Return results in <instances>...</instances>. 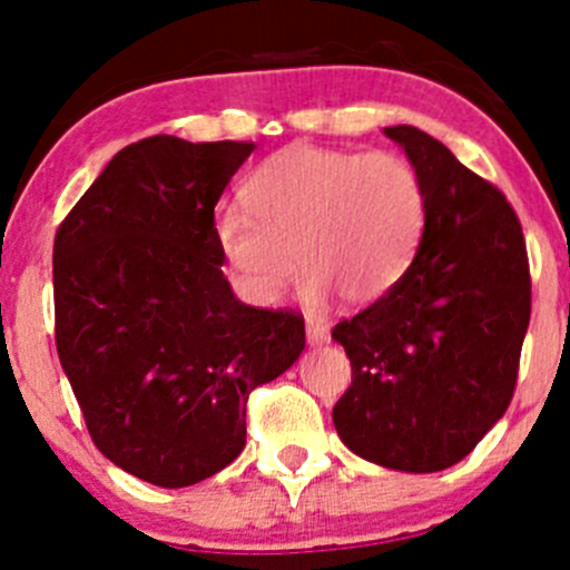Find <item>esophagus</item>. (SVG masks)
Returning <instances> with one entry per match:
<instances>
[{"mask_svg":"<svg viewBox=\"0 0 570 570\" xmlns=\"http://www.w3.org/2000/svg\"><path fill=\"white\" fill-rule=\"evenodd\" d=\"M306 338H308V344H312V347H320V344H325L327 338H331V333H327V327L320 325V322H308Z\"/></svg>","mask_w":570,"mask_h":570,"instance_id":"1","label":"esophagus"}]
</instances>
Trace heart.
I'll list each match as a JSON object with an SVG mask.
<instances>
[{
	"label": "heart",
	"instance_id": "heart-1",
	"mask_svg": "<svg viewBox=\"0 0 570 570\" xmlns=\"http://www.w3.org/2000/svg\"><path fill=\"white\" fill-rule=\"evenodd\" d=\"M245 204L217 212L215 239L243 295L262 306L278 301L295 262L308 306L333 289L347 303L377 301L424 228L422 181L389 151L289 146L253 170Z\"/></svg>",
	"mask_w": 570,
	"mask_h": 570
}]
</instances>
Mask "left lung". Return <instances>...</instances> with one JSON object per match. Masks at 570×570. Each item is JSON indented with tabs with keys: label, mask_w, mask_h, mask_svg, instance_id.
<instances>
[{
	"label": "left lung",
	"mask_w": 570,
	"mask_h": 570,
	"mask_svg": "<svg viewBox=\"0 0 570 570\" xmlns=\"http://www.w3.org/2000/svg\"><path fill=\"white\" fill-rule=\"evenodd\" d=\"M424 189L411 267L333 327L353 383L333 405L350 452L430 474L463 461L504 416L530 325V262L513 206L416 126H386Z\"/></svg>",
	"instance_id": "left-lung-1"
}]
</instances>
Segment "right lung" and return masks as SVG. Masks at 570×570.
<instances>
[{
  "instance_id": "right-lung-1",
  "label": "right lung",
  "mask_w": 570,
  "mask_h": 570,
  "mask_svg": "<svg viewBox=\"0 0 570 570\" xmlns=\"http://www.w3.org/2000/svg\"><path fill=\"white\" fill-rule=\"evenodd\" d=\"M253 142L154 135L115 154L55 237V336L90 439L187 488L245 450V405L306 347L295 312L234 297L215 206Z\"/></svg>"
}]
</instances>
